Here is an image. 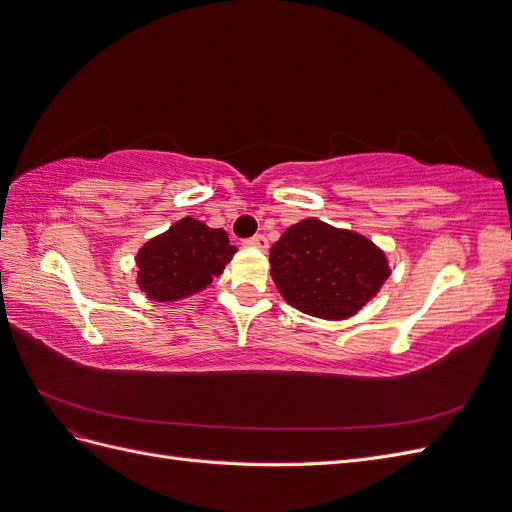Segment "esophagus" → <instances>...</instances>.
<instances>
[{
    "instance_id": "34e87169",
    "label": "esophagus",
    "mask_w": 512,
    "mask_h": 512,
    "mask_svg": "<svg viewBox=\"0 0 512 512\" xmlns=\"http://www.w3.org/2000/svg\"><path fill=\"white\" fill-rule=\"evenodd\" d=\"M245 245L258 247V250L265 252L267 247H269V241H267V237H265V235H254V237H250V239H245Z\"/></svg>"
}]
</instances>
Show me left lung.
Wrapping results in <instances>:
<instances>
[{
    "label": "left lung",
    "mask_w": 512,
    "mask_h": 512,
    "mask_svg": "<svg viewBox=\"0 0 512 512\" xmlns=\"http://www.w3.org/2000/svg\"><path fill=\"white\" fill-rule=\"evenodd\" d=\"M269 262L282 297L301 312L324 320L354 316L391 275L376 243L316 218L290 226L273 243Z\"/></svg>",
    "instance_id": "1"
}]
</instances>
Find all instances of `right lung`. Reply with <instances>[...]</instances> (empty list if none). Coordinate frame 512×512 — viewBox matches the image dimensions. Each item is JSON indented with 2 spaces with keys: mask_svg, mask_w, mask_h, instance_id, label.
Here are the masks:
<instances>
[{
  "mask_svg": "<svg viewBox=\"0 0 512 512\" xmlns=\"http://www.w3.org/2000/svg\"><path fill=\"white\" fill-rule=\"evenodd\" d=\"M235 252L226 230L183 218L138 250L136 284L151 301L185 299L222 275Z\"/></svg>",
  "mask_w": 512,
  "mask_h": 512,
  "instance_id": "1",
  "label": "right lung"
}]
</instances>
